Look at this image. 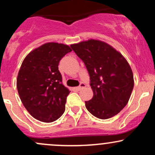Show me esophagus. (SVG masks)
<instances>
[{
	"instance_id": "34e87169",
	"label": "esophagus",
	"mask_w": 155,
	"mask_h": 155,
	"mask_svg": "<svg viewBox=\"0 0 155 155\" xmlns=\"http://www.w3.org/2000/svg\"><path fill=\"white\" fill-rule=\"evenodd\" d=\"M85 87H86V84H84V83H81V84H80V86H79V87H75L74 89H75L76 90H81V89L84 88Z\"/></svg>"
}]
</instances>
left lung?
<instances>
[{
	"label": "left lung",
	"mask_w": 155,
	"mask_h": 155,
	"mask_svg": "<svg viewBox=\"0 0 155 155\" xmlns=\"http://www.w3.org/2000/svg\"><path fill=\"white\" fill-rule=\"evenodd\" d=\"M83 60L90 77L93 91L85 106L93 116L106 120L120 113L128 103L134 79L128 62L111 45L89 39L71 45Z\"/></svg>",
	"instance_id": "obj_1"
}]
</instances>
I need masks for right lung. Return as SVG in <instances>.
Wrapping results in <instances>:
<instances>
[{"label": "right lung", "instance_id": "1", "mask_svg": "<svg viewBox=\"0 0 155 155\" xmlns=\"http://www.w3.org/2000/svg\"><path fill=\"white\" fill-rule=\"evenodd\" d=\"M71 51L66 44L48 42L32 50L21 65L17 78L19 97L30 114L41 122H54L65 111L71 91L62 82L58 65Z\"/></svg>", "mask_w": 155, "mask_h": 155}]
</instances>
